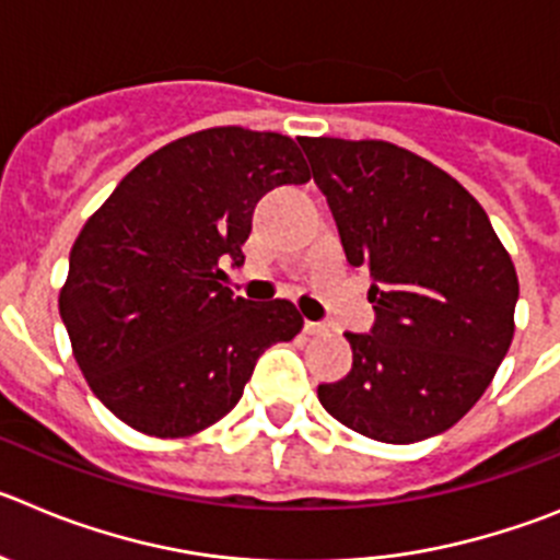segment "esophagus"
<instances>
[{
	"mask_svg": "<svg viewBox=\"0 0 560 560\" xmlns=\"http://www.w3.org/2000/svg\"><path fill=\"white\" fill-rule=\"evenodd\" d=\"M305 332L307 336H325L327 325H319V322H305Z\"/></svg>",
	"mask_w": 560,
	"mask_h": 560,
	"instance_id": "obj_1",
	"label": "esophagus"
}]
</instances>
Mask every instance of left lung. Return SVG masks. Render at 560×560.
Wrapping results in <instances>:
<instances>
[{
	"mask_svg": "<svg viewBox=\"0 0 560 560\" xmlns=\"http://www.w3.org/2000/svg\"><path fill=\"white\" fill-rule=\"evenodd\" d=\"M343 253L372 275V332H347L352 372L322 383L332 419L386 444L453 428L514 338V260L480 202L388 141L300 138Z\"/></svg>",
	"mask_w": 560,
	"mask_h": 560,
	"instance_id": "8db88e82",
	"label": "left lung"
}]
</instances>
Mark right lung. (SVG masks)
Here are the masks:
<instances>
[{
	"label": "right lung",
	"mask_w": 560,
	"mask_h": 560,
	"mask_svg": "<svg viewBox=\"0 0 560 560\" xmlns=\"http://www.w3.org/2000/svg\"><path fill=\"white\" fill-rule=\"evenodd\" d=\"M311 179L280 132L210 127L143 158L77 235L60 316L91 392L158 439L224 419L255 361L302 330L294 302H249L222 283L244 264L253 210Z\"/></svg>",
	"instance_id": "add662e5"
}]
</instances>
